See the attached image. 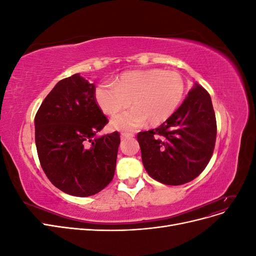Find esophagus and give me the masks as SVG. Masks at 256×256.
<instances>
[{"label": "esophagus", "mask_w": 256, "mask_h": 256, "mask_svg": "<svg viewBox=\"0 0 256 256\" xmlns=\"http://www.w3.org/2000/svg\"><path fill=\"white\" fill-rule=\"evenodd\" d=\"M134 136V134H129V132H122V134H120L122 140H126V138H131Z\"/></svg>", "instance_id": "1"}]
</instances>
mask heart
Here are the masks:
<instances>
[{
	"mask_svg": "<svg viewBox=\"0 0 256 256\" xmlns=\"http://www.w3.org/2000/svg\"><path fill=\"white\" fill-rule=\"evenodd\" d=\"M186 90L177 72L144 69L122 74L114 83H102L95 90L96 102L106 114L114 116L131 104L134 108L112 120V126L130 131L148 120L152 126L164 122L180 106Z\"/></svg>",
	"mask_w": 256,
	"mask_h": 256,
	"instance_id": "heart-1",
	"label": "heart"
}]
</instances>
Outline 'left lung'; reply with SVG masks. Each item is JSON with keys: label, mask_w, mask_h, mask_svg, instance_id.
Returning a JSON list of instances; mask_svg holds the SVG:
<instances>
[{"label": "left lung", "mask_w": 256, "mask_h": 256, "mask_svg": "<svg viewBox=\"0 0 256 256\" xmlns=\"http://www.w3.org/2000/svg\"><path fill=\"white\" fill-rule=\"evenodd\" d=\"M216 136L210 95L196 83L171 118L158 128L138 134L146 172L168 186L193 180L210 160Z\"/></svg>", "instance_id": "1"}]
</instances>
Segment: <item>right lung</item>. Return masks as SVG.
<instances>
[{"label": "right lung", "mask_w": 256, "mask_h": 256, "mask_svg": "<svg viewBox=\"0 0 256 256\" xmlns=\"http://www.w3.org/2000/svg\"><path fill=\"white\" fill-rule=\"evenodd\" d=\"M95 85L79 74L60 80L35 116V143L42 168L56 188L74 196H94L112 180L120 134L97 136L108 118Z\"/></svg>", "instance_id": "obj_1"}]
</instances>
